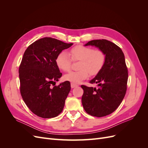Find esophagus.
Instances as JSON below:
<instances>
[{"label": "esophagus", "instance_id": "esophagus-1", "mask_svg": "<svg viewBox=\"0 0 148 148\" xmlns=\"http://www.w3.org/2000/svg\"><path fill=\"white\" fill-rule=\"evenodd\" d=\"M77 86H78L77 84H76L73 83H71V88H74L77 87Z\"/></svg>", "mask_w": 148, "mask_h": 148}]
</instances>
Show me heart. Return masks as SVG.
<instances>
[{
  "instance_id": "1",
  "label": "heart",
  "mask_w": 148,
  "mask_h": 148,
  "mask_svg": "<svg viewBox=\"0 0 148 148\" xmlns=\"http://www.w3.org/2000/svg\"><path fill=\"white\" fill-rule=\"evenodd\" d=\"M79 60V70L71 71L65 75L66 81L73 83H79L91 75H97L103 68L106 56L101 50H93L91 47L77 46L71 49L70 54L65 51L60 52L56 58V64L64 71H69L71 68V60Z\"/></svg>"
}]
</instances>
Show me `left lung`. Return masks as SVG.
I'll list each match as a JSON object with an SVG mask.
<instances>
[{
    "label": "left lung",
    "instance_id": "obj_1",
    "mask_svg": "<svg viewBox=\"0 0 148 148\" xmlns=\"http://www.w3.org/2000/svg\"><path fill=\"white\" fill-rule=\"evenodd\" d=\"M97 47L106 56L104 66L89 83L96 88L82 85V102L84 110L92 116L104 117L114 112L123 101L127 91L128 70L124 53L118 46L106 39L89 41L84 45Z\"/></svg>",
    "mask_w": 148,
    "mask_h": 148
}]
</instances>
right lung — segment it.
Returning <instances> with one entry per match:
<instances>
[{"mask_svg": "<svg viewBox=\"0 0 148 148\" xmlns=\"http://www.w3.org/2000/svg\"><path fill=\"white\" fill-rule=\"evenodd\" d=\"M72 45L44 38L31 44L24 53L19 67L20 92L26 105L38 117H56L63 110L71 86L69 81L54 86L62 75L56 60L60 52Z\"/></svg>", "mask_w": 148, "mask_h": 148, "instance_id": "right-lung-1", "label": "right lung"}]
</instances>
